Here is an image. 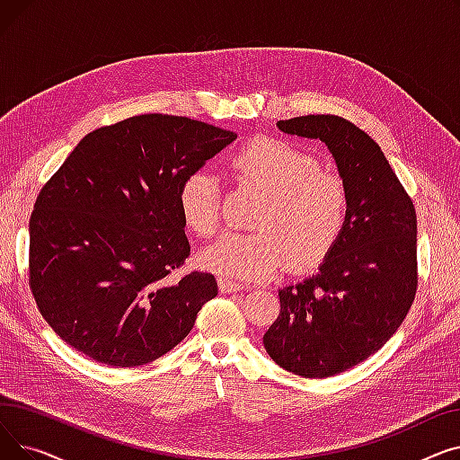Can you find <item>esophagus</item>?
I'll list each match as a JSON object with an SVG mask.
<instances>
[{"label":"esophagus","mask_w":460,"mask_h":460,"mask_svg":"<svg viewBox=\"0 0 460 460\" xmlns=\"http://www.w3.org/2000/svg\"><path fill=\"white\" fill-rule=\"evenodd\" d=\"M217 287H220V291L226 293V295L236 293V291H243V288H244V285H240V283H236V281H233V279H224V278L217 279Z\"/></svg>","instance_id":"1"}]
</instances>
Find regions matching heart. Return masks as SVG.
<instances>
[{"label":"heart","instance_id":"heart-1","mask_svg":"<svg viewBox=\"0 0 460 460\" xmlns=\"http://www.w3.org/2000/svg\"><path fill=\"white\" fill-rule=\"evenodd\" d=\"M233 169L267 203L257 233L227 231L199 253L207 272L224 279H270L288 262L315 269L340 243L349 220V191L341 177L323 172L321 160L279 139H257L233 158ZM184 224L208 236L220 224V184L205 169L188 175L179 190Z\"/></svg>","mask_w":460,"mask_h":460}]
</instances>
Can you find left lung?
Returning <instances> with one entry per match:
<instances>
[{"label":"left lung","mask_w":460,"mask_h":460,"mask_svg":"<svg viewBox=\"0 0 460 460\" xmlns=\"http://www.w3.org/2000/svg\"><path fill=\"white\" fill-rule=\"evenodd\" d=\"M278 128L326 145L349 191V220L317 274L279 288L281 311L262 343L288 373L333 376L382 349L414 302L416 210L378 145L347 119L304 115Z\"/></svg>","instance_id":"1"}]
</instances>
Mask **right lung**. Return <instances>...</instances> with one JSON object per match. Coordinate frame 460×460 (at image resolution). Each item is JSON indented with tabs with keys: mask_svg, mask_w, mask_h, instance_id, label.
Instances as JSON below:
<instances>
[{
	"mask_svg": "<svg viewBox=\"0 0 460 460\" xmlns=\"http://www.w3.org/2000/svg\"><path fill=\"white\" fill-rule=\"evenodd\" d=\"M234 139L147 113L87 134L68 155L30 220V287L66 345L137 367L190 333L217 283L208 272L169 278L190 255L179 190Z\"/></svg>",
	"mask_w": 460,
	"mask_h": 460,
	"instance_id": "obj_1",
	"label": "right lung"
}]
</instances>
